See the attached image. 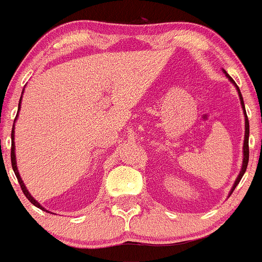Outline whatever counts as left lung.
Listing matches in <instances>:
<instances>
[{
    "label": "left lung",
    "instance_id": "1",
    "mask_svg": "<svg viewBox=\"0 0 262 262\" xmlns=\"http://www.w3.org/2000/svg\"><path fill=\"white\" fill-rule=\"evenodd\" d=\"M223 72L225 74V76L228 77V80H229L230 82H232L233 85H234V88L237 89L238 92V97H239V100H241V105H242V110H243V115H245V140H243V160H242V168H241V172L239 174H238V177L235 178L234 181V185H233V187L230 188L229 191V196L232 195V192L234 191V188L237 187V185L239 183V181L242 180L243 174H245L246 169H247V164H248V155H250V150H248V136H250V123H248V118H247V115H246V110H245V103H243V98H242V94H241V90L237 86V84L234 82V80L232 79V77L229 76V75L225 72V70H223Z\"/></svg>",
    "mask_w": 262,
    "mask_h": 262
}]
</instances>
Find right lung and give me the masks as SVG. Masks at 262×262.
Returning <instances> with one entry per match:
<instances>
[{
    "label": "right lung",
    "mask_w": 262,
    "mask_h": 262,
    "mask_svg": "<svg viewBox=\"0 0 262 262\" xmlns=\"http://www.w3.org/2000/svg\"><path fill=\"white\" fill-rule=\"evenodd\" d=\"M23 93H24V90H23ZM21 99H23V95H21V97H20V100H19V108H17V115H16V118H17V116H19V111H20V108H21ZM16 118H15V121H16ZM11 163H12V169H14V172H15V176H16L17 181H19L20 186H21V190H23V192H24V195L27 196V199H28V200H29L30 203L33 204V205H35V206H37V208H39L40 210H44V211H47V213H48V210H46V209H44L43 206L40 205V204L38 203V201L35 200V199L33 198L32 195H30V192H29V191H28L27 186L24 185V182H23L21 177H20V173H19V170H17V164H16V155H15V125H14V127H12V132H11Z\"/></svg>",
    "instance_id": "1"
}]
</instances>
